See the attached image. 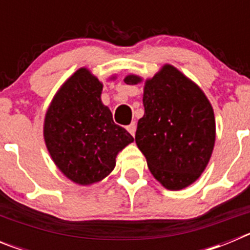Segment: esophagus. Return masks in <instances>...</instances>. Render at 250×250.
Returning a JSON list of instances; mask_svg holds the SVG:
<instances>
[{
  "label": "esophagus",
  "instance_id": "esophagus-1",
  "mask_svg": "<svg viewBox=\"0 0 250 250\" xmlns=\"http://www.w3.org/2000/svg\"><path fill=\"white\" fill-rule=\"evenodd\" d=\"M126 129H127V131H129L130 134H131V135L134 136V135H135V131H136V124L135 123H131L129 125V126L126 127Z\"/></svg>",
  "mask_w": 250,
  "mask_h": 250
}]
</instances>
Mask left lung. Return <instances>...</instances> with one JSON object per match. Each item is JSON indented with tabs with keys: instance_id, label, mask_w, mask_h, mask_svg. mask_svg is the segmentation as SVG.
<instances>
[{
	"instance_id": "obj_1",
	"label": "left lung",
	"mask_w": 250,
	"mask_h": 250,
	"mask_svg": "<svg viewBox=\"0 0 250 250\" xmlns=\"http://www.w3.org/2000/svg\"><path fill=\"white\" fill-rule=\"evenodd\" d=\"M127 85L141 77L127 75ZM144 116L135 141L154 178L169 190L193 184L207 167L215 143V119L199 86L171 65L145 81Z\"/></svg>"
}]
</instances>
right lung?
I'll use <instances>...</instances> for the list:
<instances>
[{
  "mask_svg": "<svg viewBox=\"0 0 250 250\" xmlns=\"http://www.w3.org/2000/svg\"><path fill=\"white\" fill-rule=\"evenodd\" d=\"M103 83L79 68L54 96L43 124V138L61 173L76 184L90 185L109 175L119 151L134 141L112 120L101 103Z\"/></svg>",
  "mask_w": 250,
  "mask_h": 250,
  "instance_id": "right-lung-1",
  "label": "right lung"
}]
</instances>
